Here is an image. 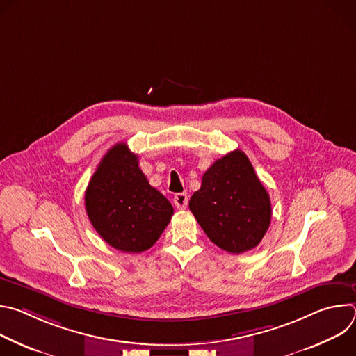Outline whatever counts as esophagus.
Masks as SVG:
<instances>
[{"instance_id": "1", "label": "esophagus", "mask_w": 356, "mask_h": 356, "mask_svg": "<svg viewBox=\"0 0 356 356\" xmlns=\"http://www.w3.org/2000/svg\"><path fill=\"white\" fill-rule=\"evenodd\" d=\"M175 201V206L179 209V210H184L188 204V195L186 193H177L173 198Z\"/></svg>"}]
</instances>
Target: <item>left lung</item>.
<instances>
[{
    "instance_id": "left-lung-1",
    "label": "left lung",
    "mask_w": 356,
    "mask_h": 356,
    "mask_svg": "<svg viewBox=\"0 0 356 356\" xmlns=\"http://www.w3.org/2000/svg\"><path fill=\"white\" fill-rule=\"evenodd\" d=\"M188 207L211 242L229 253L258 246L272 218L269 194L239 149L202 175Z\"/></svg>"
}]
</instances>
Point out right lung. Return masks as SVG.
<instances>
[{
	"label": "right lung",
	"instance_id": "obj_1",
	"mask_svg": "<svg viewBox=\"0 0 356 356\" xmlns=\"http://www.w3.org/2000/svg\"><path fill=\"white\" fill-rule=\"evenodd\" d=\"M84 202L98 235L128 253L154 246L173 216L170 201L149 184L127 143H117L101 159Z\"/></svg>",
	"mask_w": 356,
	"mask_h": 356
}]
</instances>
